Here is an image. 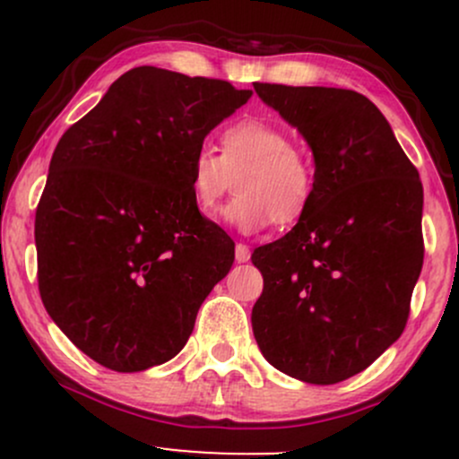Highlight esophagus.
I'll return each mask as SVG.
<instances>
[{"mask_svg":"<svg viewBox=\"0 0 459 459\" xmlns=\"http://www.w3.org/2000/svg\"><path fill=\"white\" fill-rule=\"evenodd\" d=\"M235 259H237V263L250 261V247H247L246 244H237L235 246Z\"/></svg>","mask_w":459,"mask_h":459,"instance_id":"34e87169","label":"esophagus"}]
</instances>
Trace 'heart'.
Here are the masks:
<instances>
[{
    "instance_id": "heart-1",
    "label": "heart",
    "mask_w": 459,
    "mask_h": 459,
    "mask_svg": "<svg viewBox=\"0 0 459 459\" xmlns=\"http://www.w3.org/2000/svg\"><path fill=\"white\" fill-rule=\"evenodd\" d=\"M237 196L222 220L244 235L265 230L272 222L296 224L315 194V170L291 134L261 118H246L220 135V155L207 146L194 152L189 187L194 207L212 213L233 187Z\"/></svg>"
}]
</instances>
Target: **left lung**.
Listing matches in <instances>:
<instances>
[{"mask_svg": "<svg viewBox=\"0 0 459 459\" xmlns=\"http://www.w3.org/2000/svg\"><path fill=\"white\" fill-rule=\"evenodd\" d=\"M313 151L315 194L252 263V332L272 367L308 384L365 371L402 336L423 267V186L391 125L343 88L255 83Z\"/></svg>", "mask_w": 459, "mask_h": 459, "instance_id": "left-lung-1", "label": "left lung"}]
</instances>
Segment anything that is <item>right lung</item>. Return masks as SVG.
<instances>
[{"label":"right lung","mask_w":459,"mask_h":459,"mask_svg":"<svg viewBox=\"0 0 459 459\" xmlns=\"http://www.w3.org/2000/svg\"><path fill=\"white\" fill-rule=\"evenodd\" d=\"M252 91L155 66L120 75L66 129L36 209L49 317L99 365L144 371L175 358L235 244L194 207V152Z\"/></svg>","instance_id":"right-lung-1"}]
</instances>
